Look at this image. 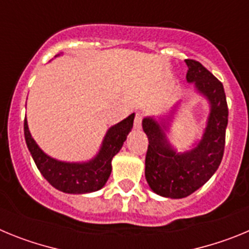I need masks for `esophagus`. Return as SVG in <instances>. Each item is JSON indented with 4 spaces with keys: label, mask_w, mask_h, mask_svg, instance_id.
Returning a JSON list of instances; mask_svg holds the SVG:
<instances>
[{
    "label": "esophagus",
    "mask_w": 249,
    "mask_h": 249,
    "mask_svg": "<svg viewBox=\"0 0 249 249\" xmlns=\"http://www.w3.org/2000/svg\"><path fill=\"white\" fill-rule=\"evenodd\" d=\"M142 113H136V117H135V124H133V127H135L136 131H140L141 129V126H142Z\"/></svg>",
    "instance_id": "esophagus-1"
}]
</instances>
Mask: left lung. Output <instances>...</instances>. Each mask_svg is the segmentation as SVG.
<instances>
[{"label":"left lung","instance_id":"obj_1","mask_svg":"<svg viewBox=\"0 0 249 249\" xmlns=\"http://www.w3.org/2000/svg\"><path fill=\"white\" fill-rule=\"evenodd\" d=\"M187 82L193 85L196 94L208 103L210 111L201 138L179 152L168 138L182 101L168 113L142 121V128L148 138L146 155L147 183L156 195L166 198H184L201 188L221 164L228 124V107L223 85L197 61L186 59ZM186 102V100H184Z\"/></svg>","mask_w":249,"mask_h":249}]
</instances>
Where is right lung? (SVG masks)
I'll return each mask as SVG.
<instances>
[{"label": "right lung", "mask_w": 249, "mask_h": 249, "mask_svg": "<svg viewBox=\"0 0 249 249\" xmlns=\"http://www.w3.org/2000/svg\"><path fill=\"white\" fill-rule=\"evenodd\" d=\"M135 113L109 127L103 137L100 149L91 160L67 162L51 157L36 143L25 118V140L37 168L51 186L70 195H85L100 191L108 181L112 171V158L122 148L133 127Z\"/></svg>", "instance_id": "obj_1"}]
</instances>
